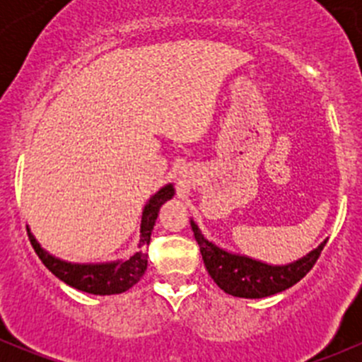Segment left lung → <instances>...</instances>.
I'll use <instances>...</instances> for the list:
<instances>
[{"label": "left lung", "instance_id": "1", "mask_svg": "<svg viewBox=\"0 0 362 362\" xmlns=\"http://www.w3.org/2000/svg\"><path fill=\"white\" fill-rule=\"evenodd\" d=\"M191 228L194 231L204 266L214 282L224 293L236 296V298H266V296L289 289L313 268L324 245L327 243L322 242L315 250L291 264L272 266L245 257V255L222 250L221 247L204 238L194 221H191Z\"/></svg>", "mask_w": 362, "mask_h": 362}]
</instances>
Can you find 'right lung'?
Instances as JSON below:
<instances>
[{
	"label": "right lung",
	"instance_id": "right-lung-1",
	"mask_svg": "<svg viewBox=\"0 0 362 362\" xmlns=\"http://www.w3.org/2000/svg\"><path fill=\"white\" fill-rule=\"evenodd\" d=\"M173 185H164L145 204L144 215H141V236L140 243H138V252L131 255L129 259H126V261L105 262V264H71V262L61 261V259L54 257L49 252L43 250L35 240V236L28 231L29 240H31L33 249L42 259L43 264L68 286L89 294H120L124 291L131 289L144 276L145 269H147V247L151 243L156 218H158L160 206L168 199L173 198Z\"/></svg>",
	"mask_w": 362,
	"mask_h": 362
}]
</instances>
